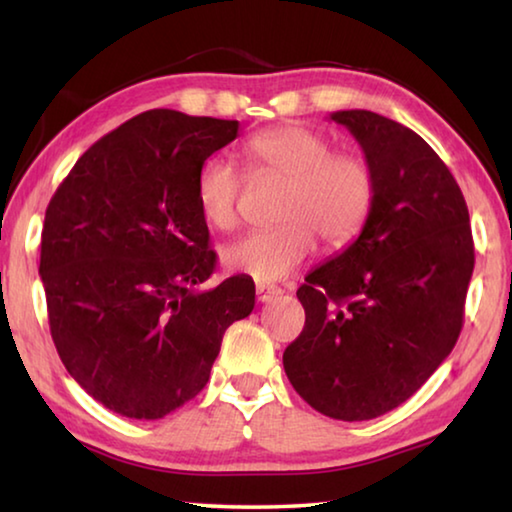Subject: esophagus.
Masks as SVG:
<instances>
[{
  "instance_id": "34e87169",
  "label": "esophagus",
  "mask_w": 512,
  "mask_h": 512,
  "mask_svg": "<svg viewBox=\"0 0 512 512\" xmlns=\"http://www.w3.org/2000/svg\"><path fill=\"white\" fill-rule=\"evenodd\" d=\"M277 296H282L280 287H275V284H257V300L259 302H271Z\"/></svg>"
}]
</instances>
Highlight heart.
Instances as JSON below:
<instances>
[{"mask_svg": "<svg viewBox=\"0 0 512 512\" xmlns=\"http://www.w3.org/2000/svg\"><path fill=\"white\" fill-rule=\"evenodd\" d=\"M244 155L250 171L280 176L287 187L277 205L282 223L248 232L223 250V264L230 271L259 282L284 280L314 253L316 235L329 248H343L363 230L375 203V176L359 155L334 153L323 133L302 124L253 135ZM241 185L244 178L230 162H205L196 180V198L212 228H235Z\"/></svg>", "mask_w": 512, "mask_h": 512, "instance_id": "obj_1", "label": "heart"}]
</instances>
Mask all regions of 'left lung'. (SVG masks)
Masks as SVG:
<instances>
[{
	"label": "left lung",
	"instance_id": "8db88e82",
	"mask_svg": "<svg viewBox=\"0 0 512 512\" xmlns=\"http://www.w3.org/2000/svg\"><path fill=\"white\" fill-rule=\"evenodd\" d=\"M375 176L361 235L298 289L305 327L284 372L311 409L361 422L409 400L463 327L474 271L461 187L418 133L370 110L332 112Z\"/></svg>",
	"mask_w": 512,
	"mask_h": 512
}]
</instances>
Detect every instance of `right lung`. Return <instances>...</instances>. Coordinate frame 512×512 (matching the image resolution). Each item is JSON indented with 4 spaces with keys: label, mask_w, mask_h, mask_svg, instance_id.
Instances as JSON below:
<instances>
[{
    "label": "right lung",
    "mask_w": 512,
    "mask_h": 512,
    "mask_svg": "<svg viewBox=\"0 0 512 512\" xmlns=\"http://www.w3.org/2000/svg\"><path fill=\"white\" fill-rule=\"evenodd\" d=\"M239 121L146 110L85 151L51 196L40 277L60 361L85 393L158 420L203 391L225 329L255 307L246 275L201 289L216 253L196 198Z\"/></svg>",
    "instance_id": "add662e5"
}]
</instances>
